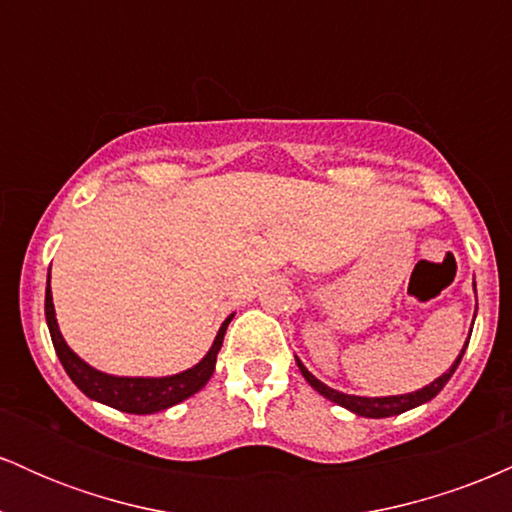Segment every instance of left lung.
<instances>
[{
  "instance_id": "1",
  "label": "left lung",
  "mask_w": 512,
  "mask_h": 512,
  "mask_svg": "<svg viewBox=\"0 0 512 512\" xmlns=\"http://www.w3.org/2000/svg\"><path fill=\"white\" fill-rule=\"evenodd\" d=\"M469 334H472V332H469ZM467 344H469V339H467V342H464V349H467ZM464 349L460 351V356H457V361L452 363L448 373L440 375V378L433 380L431 385L421 387V390H416V392H409V395H392V397H356V395H344V392L332 390V387H327L325 383H320V380H317L315 375L310 373V370L303 366L301 358H296V363H298V368H301L303 378L308 380L310 387H315V390L320 392L322 397L332 399L334 404H339V407L354 411V414H358V416H368V419H385V416L404 414V411L419 407V404L431 402V399L436 397L438 392L445 387V383H448V380L452 378V373H455L457 366H460Z\"/></svg>"
}]
</instances>
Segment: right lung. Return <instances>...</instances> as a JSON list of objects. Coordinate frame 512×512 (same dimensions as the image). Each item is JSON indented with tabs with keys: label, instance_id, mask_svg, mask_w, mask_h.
Wrapping results in <instances>:
<instances>
[{
	"label": "right lung",
	"instance_id": "obj_1",
	"mask_svg": "<svg viewBox=\"0 0 512 512\" xmlns=\"http://www.w3.org/2000/svg\"><path fill=\"white\" fill-rule=\"evenodd\" d=\"M45 317H48L50 337L55 344L57 356H60L64 370L74 385L84 392L86 397L96 399V402L108 404V407L127 411V414H154V411H163L173 404L182 402V399L192 397L195 392L202 390L209 383L211 373H214L216 356L223 344V334H226L228 322L233 315L223 320L219 334H216L214 344L207 351V356L197 363V366L182 370L178 375H168V378H117V375L101 373V370L91 368L86 361L69 349L67 342L62 339L60 327H57L55 305H52V291H50V272H48V289H45Z\"/></svg>",
	"mask_w": 512,
	"mask_h": 512
}]
</instances>
